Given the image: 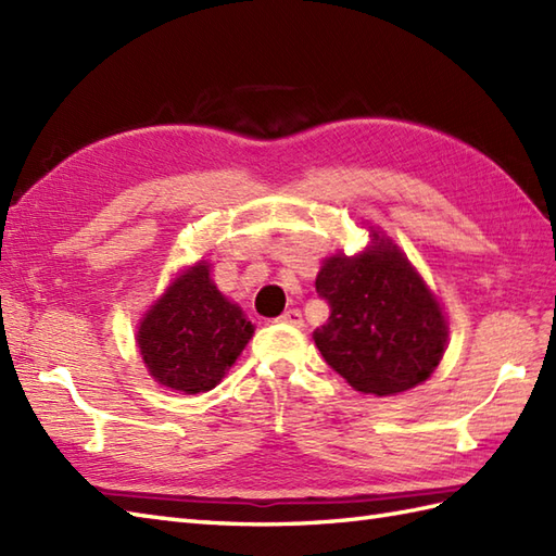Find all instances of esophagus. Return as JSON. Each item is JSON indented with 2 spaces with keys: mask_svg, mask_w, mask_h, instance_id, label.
I'll list each match as a JSON object with an SVG mask.
<instances>
[{
  "mask_svg": "<svg viewBox=\"0 0 556 556\" xmlns=\"http://www.w3.org/2000/svg\"><path fill=\"white\" fill-rule=\"evenodd\" d=\"M279 323L285 325H293V327H301L303 325V315L299 308H289L279 315Z\"/></svg>",
  "mask_w": 556,
  "mask_h": 556,
  "instance_id": "obj_1",
  "label": "esophagus"
}]
</instances>
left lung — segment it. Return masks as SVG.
<instances>
[{"mask_svg":"<svg viewBox=\"0 0 556 556\" xmlns=\"http://www.w3.org/2000/svg\"><path fill=\"white\" fill-rule=\"evenodd\" d=\"M329 305L315 346L329 368L363 394H399L425 382L446 341L440 303L396 245L325 260L315 279Z\"/></svg>","mask_w":556,"mask_h":556,"instance_id":"1","label":"left lung"}]
</instances>
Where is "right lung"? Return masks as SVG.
<instances>
[{
	"label": "right lung",
	"mask_w": 556,
	"mask_h": 556,
	"mask_svg": "<svg viewBox=\"0 0 556 556\" xmlns=\"http://www.w3.org/2000/svg\"><path fill=\"white\" fill-rule=\"evenodd\" d=\"M253 337V325L210 281L205 263L174 281L140 325L138 346L150 375L176 392L215 387Z\"/></svg>",
	"instance_id": "1"
}]
</instances>
